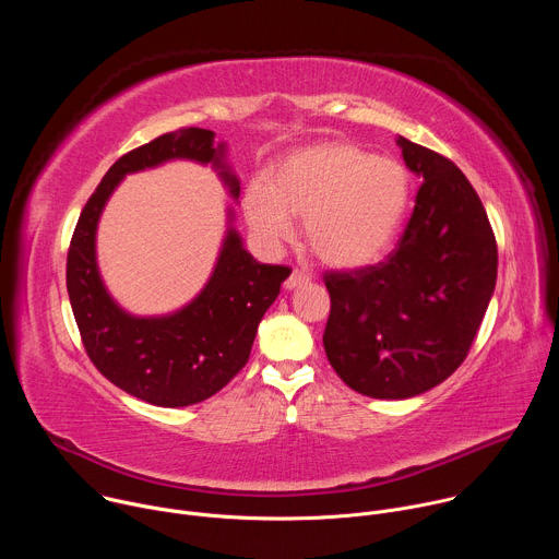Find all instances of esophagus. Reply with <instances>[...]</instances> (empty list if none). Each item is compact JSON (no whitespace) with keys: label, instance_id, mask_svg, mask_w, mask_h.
<instances>
[{"label":"esophagus","instance_id":"1","mask_svg":"<svg viewBox=\"0 0 559 559\" xmlns=\"http://www.w3.org/2000/svg\"><path fill=\"white\" fill-rule=\"evenodd\" d=\"M305 283H309V274L302 272V270H294V272L289 274V278L285 281V289H294V287H300V285H305Z\"/></svg>","mask_w":559,"mask_h":559}]
</instances>
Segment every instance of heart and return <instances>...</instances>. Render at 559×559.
Returning a JSON list of instances; mask_svg holds the SVG:
<instances>
[{
    "label": "heart",
    "instance_id": "b5f03b06",
    "mask_svg": "<svg viewBox=\"0 0 559 559\" xmlns=\"http://www.w3.org/2000/svg\"><path fill=\"white\" fill-rule=\"evenodd\" d=\"M407 201L409 175L401 164L354 143L330 141L292 152L270 183L252 181L243 207L267 246L287 241L294 216H300L318 259L334 267H360L386 250Z\"/></svg>",
    "mask_w": 559,
    "mask_h": 559
}]
</instances>
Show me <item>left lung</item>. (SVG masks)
<instances>
[{"label":"left lung","instance_id":"obj_1","mask_svg":"<svg viewBox=\"0 0 559 559\" xmlns=\"http://www.w3.org/2000/svg\"><path fill=\"white\" fill-rule=\"evenodd\" d=\"M423 183L395 250L378 265L328 272L325 354L354 391L403 401L466 358L498 278L485 205L447 156L397 136Z\"/></svg>","mask_w":559,"mask_h":559}]
</instances>
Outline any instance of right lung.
<instances>
[{
    "mask_svg": "<svg viewBox=\"0 0 559 559\" xmlns=\"http://www.w3.org/2000/svg\"><path fill=\"white\" fill-rule=\"evenodd\" d=\"M223 150L203 128H181L130 150L84 205L68 248L66 287L88 358L112 384L156 407L197 405L246 367L261 318L292 270L259 263L229 227L201 294L170 316L139 318L126 313L104 287L95 257L97 223L126 175L170 158L212 164L238 197L241 188L223 164Z\"/></svg>",
    "mask_w": 559,
    "mask_h": 559,
    "instance_id": "add662e5",
    "label": "right lung"
}]
</instances>
